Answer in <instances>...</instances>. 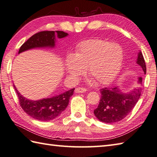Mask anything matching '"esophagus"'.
Masks as SVG:
<instances>
[{"instance_id": "obj_1", "label": "esophagus", "mask_w": 157, "mask_h": 157, "mask_svg": "<svg viewBox=\"0 0 157 157\" xmlns=\"http://www.w3.org/2000/svg\"><path fill=\"white\" fill-rule=\"evenodd\" d=\"M86 90H87L86 88H82V87H78V88H76L75 90V93H85V92H86Z\"/></svg>"}]
</instances>
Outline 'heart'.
I'll return each instance as SVG.
<instances>
[{
  "instance_id": "1",
  "label": "heart",
  "mask_w": 157,
  "mask_h": 157,
  "mask_svg": "<svg viewBox=\"0 0 157 157\" xmlns=\"http://www.w3.org/2000/svg\"><path fill=\"white\" fill-rule=\"evenodd\" d=\"M123 57V48L120 44L99 39H89L78 45L75 56L68 57L67 71L79 78L88 70L89 77L95 84H107L118 74Z\"/></svg>"
}]
</instances>
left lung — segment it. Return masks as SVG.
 Listing matches in <instances>:
<instances>
[{"label": "left lung", "instance_id": "obj_1", "mask_svg": "<svg viewBox=\"0 0 157 157\" xmlns=\"http://www.w3.org/2000/svg\"><path fill=\"white\" fill-rule=\"evenodd\" d=\"M137 63L146 73V66L143 54H138ZM139 87L128 93H123L116 86L103 88L101 90L99 105L94 110V113L100 121L113 123L121 121L129 113L140 99L142 90V78H139Z\"/></svg>", "mask_w": 157, "mask_h": 157}]
</instances>
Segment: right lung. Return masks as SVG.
<instances>
[{
    "label": "right lung",
    "mask_w": 157,
    "mask_h": 157,
    "mask_svg": "<svg viewBox=\"0 0 157 157\" xmlns=\"http://www.w3.org/2000/svg\"><path fill=\"white\" fill-rule=\"evenodd\" d=\"M68 34L60 30L56 31H41L33 35L21 46L19 53L29 49L40 47H54L55 35L63 38ZM19 100L20 105L28 115L41 121L53 120L62 113L68 105L70 97L73 94L75 88L64 92L58 96L47 98L39 101H31L21 96L13 85Z\"/></svg>",
    "instance_id": "add662e5"
}]
</instances>
